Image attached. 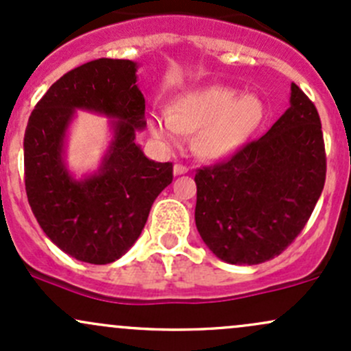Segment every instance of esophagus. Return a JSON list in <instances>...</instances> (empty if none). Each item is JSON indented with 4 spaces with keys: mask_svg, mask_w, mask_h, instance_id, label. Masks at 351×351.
<instances>
[{
    "mask_svg": "<svg viewBox=\"0 0 351 351\" xmlns=\"http://www.w3.org/2000/svg\"><path fill=\"white\" fill-rule=\"evenodd\" d=\"M184 173H188V168L184 167V165H182V163H176L175 167H173V175H175V176L184 175Z\"/></svg>",
    "mask_w": 351,
    "mask_h": 351,
    "instance_id": "esophagus-1",
    "label": "esophagus"
}]
</instances>
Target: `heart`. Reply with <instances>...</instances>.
<instances>
[{
    "mask_svg": "<svg viewBox=\"0 0 351 351\" xmlns=\"http://www.w3.org/2000/svg\"><path fill=\"white\" fill-rule=\"evenodd\" d=\"M265 105L255 95H240L221 84L186 91L169 111L148 118L149 133L158 143L176 146L184 133H195V152L208 160L230 158L256 132Z\"/></svg>",
    "mask_w": 351,
    "mask_h": 351,
    "instance_id": "1",
    "label": "heart"
}]
</instances>
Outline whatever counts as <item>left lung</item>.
Listing matches in <instances>:
<instances>
[{
    "mask_svg": "<svg viewBox=\"0 0 351 351\" xmlns=\"http://www.w3.org/2000/svg\"><path fill=\"white\" fill-rule=\"evenodd\" d=\"M325 175L318 111L291 83L290 108L267 134L195 175L199 237L226 263L271 260L305 228Z\"/></svg>",
    "mask_w": 351,
    "mask_h": 351,
    "instance_id": "obj_1",
    "label": "left lung"
}]
</instances>
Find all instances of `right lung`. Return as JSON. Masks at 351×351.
I'll use <instances>...</instances> for the list:
<instances>
[{"mask_svg":"<svg viewBox=\"0 0 351 351\" xmlns=\"http://www.w3.org/2000/svg\"><path fill=\"white\" fill-rule=\"evenodd\" d=\"M136 71L134 61L110 58L71 69L49 86L26 126L25 184L34 218L61 252L84 263L106 265L125 255L173 180V165L149 160L136 143L146 128ZM76 110L112 119L107 152L83 177L66 163Z\"/></svg>","mask_w":351,"mask_h":351,"instance_id":"right-lung-1","label":"right lung"}]
</instances>
